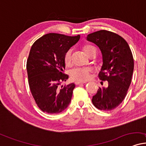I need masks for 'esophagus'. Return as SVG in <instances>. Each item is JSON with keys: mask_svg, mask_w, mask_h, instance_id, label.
<instances>
[{"mask_svg": "<svg viewBox=\"0 0 146 146\" xmlns=\"http://www.w3.org/2000/svg\"><path fill=\"white\" fill-rule=\"evenodd\" d=\"M85 82H80V81H76L75 82V84H84Z\"/></svg>", "mask_w": 146, "mask_h": 146, "instance_id": "1", "label": "esophagus"}]
</instances>
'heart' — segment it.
Returning <instances> with one entry per match:
<instances>
[{"mask_svg": "<svg viewBox=\"0 0 146 146\" xmlns=\"http://www.w3.org/2000/svg\"><path fill=\"white\" fill-rule=\"evenodd\" d=\"M94 48V46L91 45V44H84L83 47H82L84 51L85 52L87 55H89L91 50ZM64 62L65 65L67 66H70L72 65V50L71 48L68 49L64 53ZM91 72V70L89 68H76L70 72V78L72 79L73 80L84 82L89 79Z\"/></svg>", "mask_w": 146, "mask_h": 146, "instance_id": "obj_1", "label": "heart"}]
</instances>
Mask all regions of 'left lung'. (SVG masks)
<instances>
[{
  "mask_svg": "<svg viewBox=\"0 0 146 146\" xmlns=\"http://www.w3.org/2000/svg\"><path fill=\"white\" fill-rule=\"evenodd\" d=\"M87 39L100 48L103 65L98 76L108 82L107 87H100L93 96V104L100 110H112L125 98L131 84L134 69L132 52L127 41L112 32L100 30L88 35Z\"/></svg>",
  "mask_w": 146,
  "mask_h": 146,
  "instance_id": "obj_1",
  "label": "left lung"
}]
</instances>
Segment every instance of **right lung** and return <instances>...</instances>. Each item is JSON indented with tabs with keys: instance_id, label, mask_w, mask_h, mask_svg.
I'll return each instance as SVG.
<instances>
[{
	"instance_id": "add662e5",
	"label": "right lung",
	"mask_w": 146,
	"mask_h": 146,
	"mask_svg": "<svg viewBox=\"0 0 146 146\" xmlns=\"http://www.w3.org/2000/svg\"><path fill=\"white\" fill-rule=\"evenodd\" d=\"M80 37L49 33L32 44L26 64L28 83L36 104L44 112L58 114L71 102L75 84L59 85L68 78L64 73V53Z\"/></svg>"
}]
</instances>
